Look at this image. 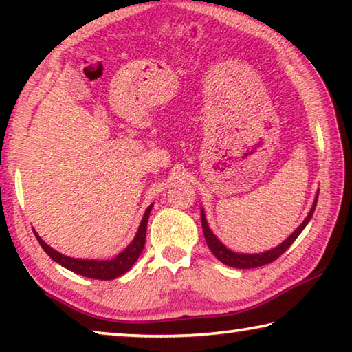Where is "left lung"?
<instances>
[{"mask_svg": "<svg viewBox=\"0 0 352 352\" xmlns=\"http://www.w3.org/2000/svg\"><path fill=\"white\" fill-rule=\"evenodd\" d=\"M317 200H318V194L315 195V200H314V205L311 208V211H309L307 217L305 219V222H302L298 228L292 233L287 239H285L283 243H279L278 247L269 250V252H264V253H258V254H243V253H234L231 252V250L226 248L222 242H220L216 236L212 234V231L210 230V226H208L206 222V217H205V212L201 210V228H204V234H205V239L208 247L212 252V254L216 256V258L223 262V264L230 265V267H236V269H254V267H261V265H265V264H270V262L276 261L279 256H281L285 250H287L294 241L296 239L298 236L301 234V231L306 228V225L309 223V220L312 219L314 216V211H315V206H317Z\"/></svg>", "mask_w": 352, "mask_h": 352, "instance_id": "obj_1", "label": "left lung"}]
</instances>
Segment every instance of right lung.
Listing matches in <instances>:
<instances>
[{
    "label": "right lung",
    "instance_id": "1",
    "mask_svg": "<svg viewBox=\"0 0 352 352\" xmlns=\"http://www.w3.org/2000/svg\"><path fill=\"white\" fill-rule=\"evenodd\" d=\"M151 205L144 212V217L141 220V225L138 231H136L135 239L132 241V243L124 250V252L119 253L116 258L113 259H107V261H96V259H76V258H69V256H65L62 253L56 252L54 248L47 245V243L41 239V237L35 233V237H37L38 243L41 245V248L45 250L47 253V256L52 261H56L60 264L65 269H68L71 272L77 273V275L87 276V278H93V279H104V281H109V279H115L118 276L124 275V273L129 272L132 269L133 264L136 262V259L140 258V254L144 248L146 243V230H147V220L148 216H151L152 211Z\"/></svg>",
    "mask_w": 352,
    "mask_h": 352
}]
</instances>
